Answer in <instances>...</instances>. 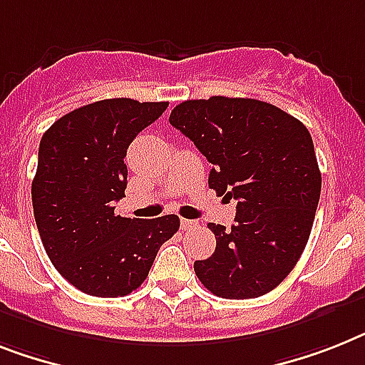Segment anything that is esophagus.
<instances>
[{
    "mask_svg": "<svg viewBox=\"0 0 365 365\" xmlns=\"http://www.w3.org/2000/svg\"><path fill=\"white\" fill-rule=\"evenodd\" d=\"M180 227H182V230H194V227H197V222H194V220L182 218L180 220Z\"/></svg>",
    "mask_w": 365,
    "mask_h": 365,
    "instance_id": "obj_1",
    "label": "esophagus"
}]
</instances>
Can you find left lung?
I'll use <instances>...</instances> for the list:
<instances>
[{
	"label": "left lung",
	"instance_id": "1",
	"mask_svg": "<svg viewBox=\"0 0 365 365\" xmlns=\"http://www.w3.org/2000/svg\"><path fill=\"white\" fill-rule=\"evenodd\" d=\"M170 123L212 164L210 188L237 201L231 230L209 224L216 250L195 261V276L216 297L267 294L294 269L319 205L308 128L269 102L230 96L180 102Z\"/></svg>",
	"mask_w": 365,
	"mask_h": 365
}]
</instances>
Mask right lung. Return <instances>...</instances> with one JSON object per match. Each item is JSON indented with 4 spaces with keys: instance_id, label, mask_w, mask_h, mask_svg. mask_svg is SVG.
Returning <instances> with one entry per match:
<instances>
[{
    "instance_id": "right-lung-1",
    "label": "right lung",
    "mask_w": 365,
    "mask_h": 365,
    "mask_svg": "<svg viewBox=\"0 0 365 365\" xmlns=\"http://www.w3.org/2000/svg\"><path fill=\"white\" fill-rule=\"evenodd\" d=\"M168 102L106 98L71 111L42 135L31 185L35 222L48 257L80 291L125 297L140 287L179 216L121 218L126 149Z\"/></svg>"
}]
</instances>
